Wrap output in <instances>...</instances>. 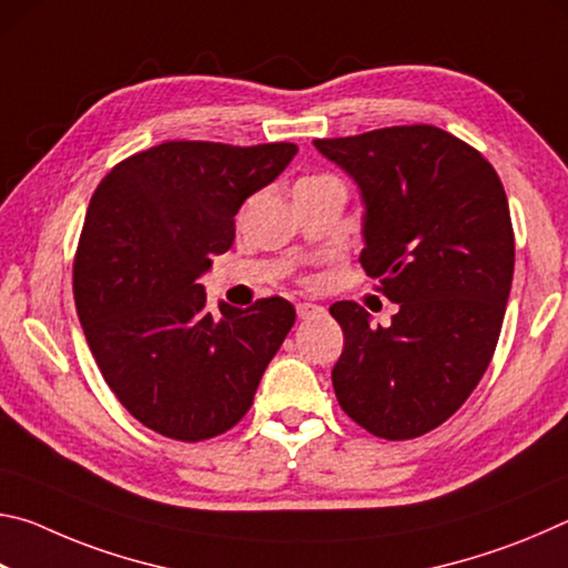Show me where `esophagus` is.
<instances>
[{
	"instance_id": "1",
	"label": "esophagus",
	"mask_w": 568,
	"mask_h": 568,
	"mask_svg": "<svg viewBox=\"0 0 568 568\" xmlns=\"http://www.w3.org/2000/svg\"><path fill=\"white\" fill-rule=\"evenodd\" d=\"M295 311H297V318H313V315L323 313V307L315 303H297Z\"/></svg>"
}]
</instances>
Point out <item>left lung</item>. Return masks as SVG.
<instances>
[{
  "mask_svg": "<svg viewBox=\"0 0 568 568\" xmlns=\"http://www.w3.org/2000/svg\"><path fill=\"white\" fill-rule=\"evenodd\" d=\"M358 182L363 271L398 303L388 328L331 305L345 343L341 408L368 434L408 440L464 406L494 358L514 281V227L496 170L434 124L313 140Z\"/></svg>",
  "mask_w": 568,
  "mask_h": 568,
  "instance_id": "1",
  "label": "left lung"
}]
</instances>
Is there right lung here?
I'll return each mask as SVG.
<instances>
[{
	"label": "right lung",
	"instance_id": "add662e5",
	"mask_svg": "<svg viewBox=\"0 0 568 568\" xmlns=\"http://www.w3.org/2000/svg\"><path fill=\"white\" fill-rule=\"evenodd\" d=\"M295 152L170 140L94 190L72 265L77 315L114 396L160 436L197 444L233 428L293 328L285 297L213 315L197 281L233 245L240 205Z\"/></svg>",
	"mask_w": 568,
	"mask_h": 568
}]
</instances>
